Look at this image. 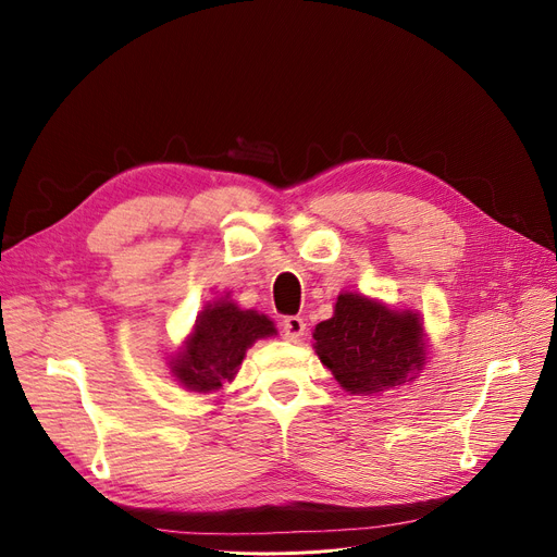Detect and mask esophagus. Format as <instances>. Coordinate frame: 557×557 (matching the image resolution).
<instances>
[{"instance_id": "1", "label": "esophagus", "mask_w": 557, "mask_h": 557, "mask_svg": "<svg viewBox=\"0 0 557 557\" xmlns=\"http://www.w3.org/2000/svg\"><path fill=\"white\" fill-rule=\"evenodd\" d=\"M282 332L286 342H300V336L305 334V321L300 317H286L282 323Z\"/></svg>"}]
</instances>
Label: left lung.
Returning a JSON list of instances; mask_svg holds the SVG:
<instances>
[{"instance_id": "8db88e82", "label": "left lung", "mask_w": 557, "mask_h": 557, "mask_svg": "<svg viewBox=\"0 0 557 557\" xmlns=\"http://www.w3.org/2000/svg\"><path fill=\"white\" fill-rule=\"evenodd\" d=\"M430 338L419 311L394 309L344 292L332 319L313 330V350L344 392L373 396L412 382L428 361Z\"/></svg>"}]
</instances>
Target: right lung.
Returning a JSON list of instances; mask_svg holds the SVG:
<instances>
[{
  "label": "right lung",
  "instance_id": "obj_1",
  "mask_svg": "<svg viewBox=\"0 0 557 557\" xmlns=\"http://www.w3.org/2000/svg\"><path fill=\"white\" fill-rule=\"evenodd\" d=\"M275 334L265 313L238 307L227 294L200 309L196 325L165 364L186 392L211 394L236 377L248 348Z\"/></svg>",
  "mask_w": 557,
  "mask_h": 557
}]
</instances>
